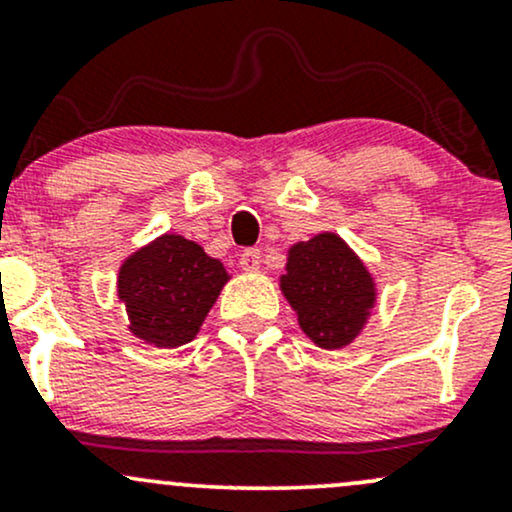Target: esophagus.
Wrapping results in <instances>:
<instances>
[{"label": "esophagus", "mask_w": 512, "mask_h": 512, "mask_svg": "<svg viewBox=\"0 0 512 512\" xmlns=\"http://www.w3.org/2000/svg\"><path fill=\"white\" fill-rule=\"evenodd\" d=\"M260 264H262L260 250L248 248V250L240 252V267H243L245 272H257V269H260Z\"/></svg>", "instance_id": "esophagus-1"}]
</instances>
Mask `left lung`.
<instances>
[{"instance_id":"8db88e82","label":"left lung","mask_w":512,"mask_h":512,"mask_svg":"<svg viewBox=\"0 0 512 512\" xmlns=\"http://www.w3.org/2000/svg\"><path fill=\"white\" fill-rule=\"evenodd\" d=\"M279 286L301 330L322 349L354 342L378 298L366 264L337 233L291 245Z\"/></svg>"}]
</instances>
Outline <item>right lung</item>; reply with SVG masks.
<instances>
[{
	"instance_id": "1",
	"label": "right lung",
	"mask_w": 512,
	"mask_h": 512,
	"mask_svg": "<svg viewBox=\"0 0 512 512\" xmlns=\"http://www.w3.org/2000/svg\"><path fill=\"white\" fill-rule=\"evenodd\" d=\"M228 279L221 260L209 257L202 245L166 233L122 262L117 298L125 303L134 337L175 349L197 337Z\"/></svg>"
}]
</instances>
